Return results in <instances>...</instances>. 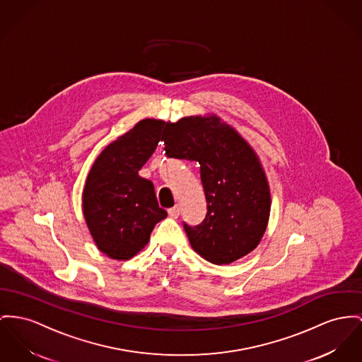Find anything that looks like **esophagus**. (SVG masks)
Wrapping results in <instances>:
<instances>
[{"label":"esophagus","mask_w":362,"mask_h":362,"mask_svg":"<svg viewBox=\"0 0 362 362\" xmlns=\"http://www.w3.org/2000/svg\"><path fill=\"white\" fill-rule=\"evenodd\" d=\"M169 216L171 218H178V216H180V206H174L173 209H170L169 210Z\"/></svg>","instance_id":"esophagus-1"}]
</instances>
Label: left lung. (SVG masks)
<instances>
[{
  "label": "left lung",
  "instance_id": "left-lung-1",
  "mask_svg": "<svg viewBox=\"0 0 362 362\" xmlns=\"http://www.w3.org/2000/svg\"><path fill=\"white\" fill-rule=\"evenodd\" d=\"M162 141L170 158L196 160L207 200L197 226L184 225L193 250L229 265L257 248L270 216V188L252 146L216 114L168 122Z\"/></svg>",
  "mask_w": 362,
  "mask_h": 362
}]
</instances>
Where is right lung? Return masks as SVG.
Listing matches in <instances>:
<instances>
[{"label":"right lung","instance_id":"1","mask_svg":"<svg viewBox=\"0 0 362 362\" xmlns=\"http://www.w3.org/2000/svg\"><path fill=\"white\" fill-rule=\"evenodd\" d=\"M165 121L146 118L107 145L86 177L82 210L97 248L127 261L148 244L155 225L168 217L153 185L139 175L159 143Z\"/></svg>","mask_w":362,"mask_h":362}]
</instances>
